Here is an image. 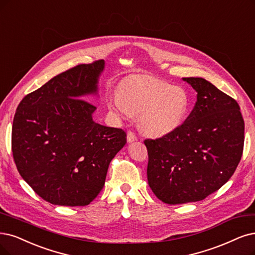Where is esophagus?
Here are the masks:
<instances>
[{"mask_svg":"<svg viewBox=\"0 0 255 255\" xmlns=\"http://www.w3.org/2000/svg\"><path fill=\"white\" fill-rule=\"evenodd\" d=\"M136 139H137V137L132 132V131H128V133H127V142L128 143H132V142H134V140H136Z\"/></svg>","mask_w":255,"mask_h":255,"instance_id":"1","label":"esophagus"}]
</instances>
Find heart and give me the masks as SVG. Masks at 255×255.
I'll list each match as a JSON object with an SVG mask.
<instances>
[{
    "instance_id": "obj_1",
    "label": "heart",
    "mask_w": 255,
    "mask_h": 255,
    "mask_svg": "<svg viewBox=\"0 0 255 255\" xmlns=\"http://www.w3.org/2000/svg\"><path fill=\"white\" fill-rule=\"evenodd\" d=\"M108 108L119 116H137V125L150 136H163L180 127L190 107L187 91L150 75L123 83L108 98Z\"/></svg>"
}]
</instances>
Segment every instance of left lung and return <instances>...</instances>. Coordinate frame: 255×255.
Masks as SVG:
<instances>
[{
    "label": "left lung",
    "instance_id": "8db88e82",
    "mask_svg": "<svg viewBox=\"0 0 255 255\" xmlns=\"http://www.w3.org/2000/svg\"><path fill=\"white\" fill-rule=\"evenodd\" d=\"M197 100L183 124L157 139H146L148 184L169 204L199 202L219 190L237 169L245 123L237 101L203 78H184Z\"/></svg>",
    "mask_w": 255,
    "mask_h": 255
}]
</instances>
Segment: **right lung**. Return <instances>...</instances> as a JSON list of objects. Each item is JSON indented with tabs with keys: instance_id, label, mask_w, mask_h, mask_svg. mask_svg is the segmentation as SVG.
<instances>
[{
	"instance_id": "obj_1",
	"label": "right lung",
	"mask_w": 255,
	"mask_h": 255,
	"mask_svg": "<svg viewBox=\"0 0 255 255\" xmlns=\"http://www.w3.org/2000/svg\"><path fill=\"white\" fill-rule=\"evenodd\" d=\"M105 61L83 64L27 94L13 118L11 147L24 181L43 200L86 206L105 184L111 159L126 144L122 129L93 121Z\"/></svg>"
}]
</instances>
